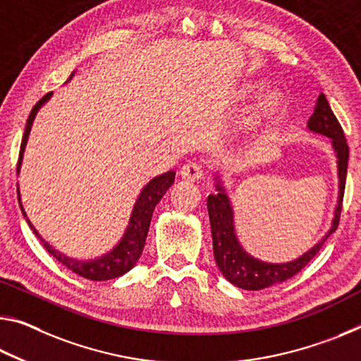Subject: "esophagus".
Instances as JSON below:
<instances>
[{
    "mask_svg": "<svg viewBox=\"0 0 361 361\" xmlns=\"http://www.w3.org/2000/svg\"><path fill=\"white\" fill-rule=\"evenodd\" d=\"M181 176L188 181H199L204 176V169L197 162H188L181 167Z\"/></svg>",
    "mask_w": 361,
    "mask_h": 361,
    "instance_id": "obj_1",
    "label": "esophagus"
}]
</instances>
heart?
Wrapping results in <instances>:
<instances>
[{"mask_svg": "<svg viewBox=\"0 0 361 361\" xmlns=\"http://www.w3.org/2000/svg\"><path fill=\"white\" fill-rule=\"evenodd\" d=\"M278 104H279V96L274 94V93L265 96V98H263V102H262V106L265 109H274Z\"/></svg>", "mask_w": 361, "mask_h": 361, "instance_id": "b5f03b06", "label": "heart"}]
</instances>
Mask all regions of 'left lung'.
Instances as JSON below:
<instances>
[{
    "instance_id": "obj_1",
    "label": "left lung",
    "mask_w": 361,
    "mask_h": 361,
    "mask_svg": "<svg viewBox=\"0 0 361 361\" xmlns=\"http://www.w3.org/2000/svg\"><path fill=\"white\" fill-rule=\"evenodd\" d=\"M308 128L314 133L324 135L331 138L337 156V170H339V199L334 210L333 226L326 233V236L310 250H307L299 259L288 263H267L255 257L249 255L239 244L236 233H234L233 209L221 183L216 176V194H210L207 197V210L212 228V239H214V257L220 271L228 281L245 290H259L268 286L283 283L299 273L314 255L323 247L326 239L337 230L342 210V197H344L345 178H347V162H348V146L339 120L326 96L322 93L318 96L313 116L308 120Z\"/></svg>"
}]
</instances>
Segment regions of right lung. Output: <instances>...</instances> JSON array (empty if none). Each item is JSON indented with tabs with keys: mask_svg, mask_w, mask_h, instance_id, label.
Here are the masks:
<instances>
[{
	"mask_svg": "<svg viewBox=\"0 0 361 361\" xmlns=\"http://www.w3.org/2000/svg\"><path fill=\"white\" fill-rule=\"evenodd\" d=\"M51 94L53 93L44 94L43 98L39 99L35 106H33L30 116H28V118H27L25 131H24V136H22V142H20L17 171H19V167H20L22 154H24V149H25L27 138H28V133H30L33 118H35L38 109L51 98ZM173 181H175V171L171 170V171H167V173L159 175V176H156V178H152L145 188H142L138 201H136V204H135L133 214H131V216H130L128 228L123 234L122 241H120L116 247L111 250V252H107L106 255H102L96 260L71 259V257H67L62 252H59V250H56L53 245H49L42 236H39L38 231L33 228L32 223L28 221L25 210L20 204V196H19V204H20L22 214H24V216L28 221V226L32 228L33 233H35V236H38L39 241H42L43 247L47 249L56 260H59V263L67 267L68 270H72L73 273L80 274V276L91 279V281H106V279H114V278L122 276V274L130 271L131 268L136 265V262H138L142 249H145L146 236H147V231H149L154 209H156V205L160 202V199L164 197V194L167 192L169 188L173 185Z\"/></svg>",
	"mask_w": 361,
	"mask_h": 361,
	"instance_id": "1",
	"label": "right lung"
}]
</instances>
